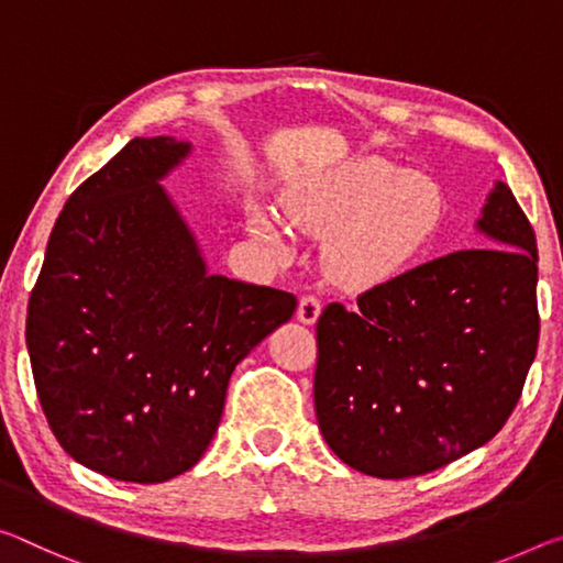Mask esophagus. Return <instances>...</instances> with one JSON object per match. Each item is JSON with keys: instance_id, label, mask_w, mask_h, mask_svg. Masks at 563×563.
Wrapping results in <instances>:
<instances>
[{"instance_id": "esophagus-1", "label": "esophagus", "mask_w": 563, "mask_h": 563, "mask_svg": "<svg viewBox=\"0 0 563 563\" xmlns=\"http://www.w3.org/2000/svg\"><path fill=\"white\" fill-rule=\"evenodd\" d=\"M320 310H323V306H320L316 296H302L298 302V320L306 325H313L320 318Z\"/></svg>"}]
</instances>
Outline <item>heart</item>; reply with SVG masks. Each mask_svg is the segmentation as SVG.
I'll return each instance as SVG.
<instances>
[{
	"mask_svg": "<svg viewBox=\"0 0 563 563\" xmlns=\"http://www.w3.org/2000/svg\"><path fill=\"white\" fill-rule=\"evenodd\" d=\"M296 225L325 235V267L353 290L376 288L423 261L443 228L441 187L380 157H363L296 187L288 198ZM253 233L285 245L283 222L255 208Z\"/></svg>",
	"mask_w": 563,
	"mask_h": 563,
	"instance_id": "obj_1",
	"label": "heart"
}]
</instances>
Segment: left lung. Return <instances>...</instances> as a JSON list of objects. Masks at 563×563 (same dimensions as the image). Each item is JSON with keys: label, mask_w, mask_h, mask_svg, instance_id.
<instances>
[{"label": "left lung", "mask_w": 563, "mask_h": 563, "mask_svg": "<svg viewBox=\"0 0 563 563\" xmlns=\"http://www.w3.org/2000/svg\"><path fill=\"white\" fill-rule=\"evenodd\" d=\"M476 228L488 247L435 257L318 318V426L361 474L441 468L494 439L519 404L539 345L537 235L504 183Z\"/></svg>", "instance_id": "1"}]
</instances>
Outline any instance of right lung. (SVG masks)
<instances>
[{"instance_id": "add662e5", "label": "right lung", "mask_w": 563, "mask_h": 563, "mask_svg": "<svg viewBox=\"0 0 563 563\" xmlns=\"http://www.w3.org/2000/svg\"><path fill=\"white\" fill-rule=\"evenodd\" d=\"M190 153L135 137L77 187L26 308L47 423L97 474L163 484L218 431L235 365L296 313L285 290L210 275L159 180Z\"/></svg>"}]
</instances>
